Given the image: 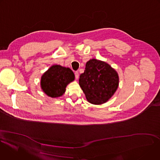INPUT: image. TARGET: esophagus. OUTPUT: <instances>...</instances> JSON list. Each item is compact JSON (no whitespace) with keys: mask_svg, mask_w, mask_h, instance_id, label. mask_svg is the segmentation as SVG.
Listing matches in <instances>:
<instances>
[{"mask_svg":"<svg viewBox=\"0 0 160 160\" xmlns=\"http://www.w3.org/2000/svg\"><path fill=\"white\" fill-rule=\"evenodd\" d=\"M75 78H76V79H78V78L79 73H78V72H75Z\"/></svg>","mask_w":160,"mask_h":160,"instance_id":"1","label":"esophagus"}]
</instances>
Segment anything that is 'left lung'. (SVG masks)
<instances>
[{"label":"left lung","instance_id":"1","mask_svg":"<svg viewBox=\"0 0 160 160\" xmlns=\"http://www.w3.org/2000/svg\"><path fill=\"white\" fill-rule=\"evenodd\" d=\"M118 84L116 70L107 62L96 59L87 62L84 73L79 78L87 100L93 104L106 102L116 92Z\"/></svg>","mask_w":160,"mask_h":160}]
</instances>
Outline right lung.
<instances>
[{
	"label": "right lung",
	"mask_w": 160,
	"mask_h": 160,
	"mask_svg": "<svg viewBox=\"0 0 160 160\" xmlns=\"http://www.w3.org/2000/svg\"><path fill=\"white\" fill-rule=\"evenodd\" d=\"M74 80L75 75L70 68L54 64L42 75L40 86L45 94L55 98L62 96L68 84Z\"/></svg>",
	"instance_id": "add662e5"
}]
</instances>
